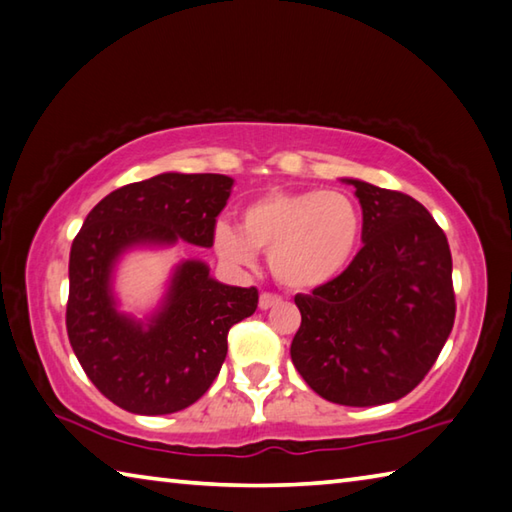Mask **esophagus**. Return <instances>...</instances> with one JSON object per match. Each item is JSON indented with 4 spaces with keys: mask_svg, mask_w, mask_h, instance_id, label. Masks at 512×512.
Returning <instances> with one entry per match:
<instances>
[{
    "mask_svg": "<svg viewBox=\"0 0 512 512\" xmlns=\"http://www.w3.org/2000/svg\"><path fill=\"white\" fill-rule=\"evenodd\" d=\"M277 304H282V297L280 295H273V293H262V295H259V309H262V311L273 309V306H277Z\"/></svg>",
    "mask_w": 512,
    "mask_h": 512,
    "instance_id": "34e87169",
    "label": "esophagus"
}]
</instances>
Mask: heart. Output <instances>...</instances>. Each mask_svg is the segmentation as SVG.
Segmentation results:
<instances>
[{"label": "heart", "mask_w": 512, "mask_h": 512, "mask_svg": "<svg viewBox=\"0 0 512 512\" xmlns=\"http://www.w3.org/2000/svg\"><path fill=\"white\" fill-rule=\"evenodd\" d=\"M362 226L358 201L342 190H271L246 203L239 228L219 221L215 248L239 268H253L262 250L277 282L311 291L347 271Z\"/></svg>", "instance_id": "b5f03b06"}]
</instances>
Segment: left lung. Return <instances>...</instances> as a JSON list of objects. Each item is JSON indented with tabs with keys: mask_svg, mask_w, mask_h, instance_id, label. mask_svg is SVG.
<instances>
[{
	"mask_svg": "<svg viewBox=\"0 0 512 512\" xmlns=\"http://www.w3.org/2000/svg\"><path fill=\"white\" fill-rule=\"evenodd\" d=\"M362 246L336 280L295 295L302 324L291 360L331 403H394L421 383L454 324L452 255L430 212L360 179Z\"/></svg>",
	"mask_w": 512,
	"mask_h": 512,
	"instance_id": "left-lung-1",
	"label": "left lung"
}]
</instances>
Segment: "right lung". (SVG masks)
<instances>
[{
  "label": "right lung",
  "instance_id": "1",
  "mask_svg": "<svg viewBox=\"0 0 512 512\" xmlns=\"http://www.w3.org/2000/svg\"><path fill=\"white\" fill-rule=\"evenodd\" d=\"M230 176L163 172L107 194L71 244L67 333L100 394L143 416L181 412L208 392L228 353V331L257 309V288L217 282L183 259L143 320L118 309L114 273L134 248L179 241L210 248Z\"/></svg>",
  "mask_w": 512,
  "mask_h": 512
}]
</instances>
